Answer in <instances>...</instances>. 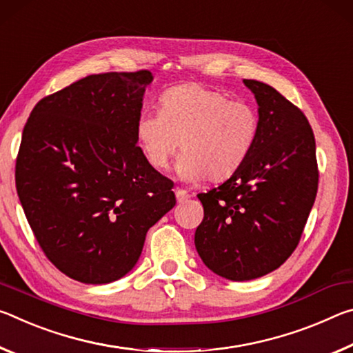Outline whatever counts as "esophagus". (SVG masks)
<instances>
[{"mask_svg": "<svg viewBox=\"0 0 353 353\" xmlns=\"http://www.w3.org/2000/svg\"><path fill=\"white\" fill-rule=\"evenodd\" d=\"M175 195H176V201L178 203H181V201H184V200H188L189 197H190V194L188 192V190H184V189H175Z\"/></svg>", "mask_w": 353, "mask_h": 353, "instance_id": "34e87169", "label": "esophagus"}]
</instances>
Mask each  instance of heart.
<instances>
[{
	"label": "heart",
	"mask_w": 353,
	"mask_h": 353,
	"mask_svg": "<svg viewBox=\"0 0 353 353\" xmlns=\"http://www.w3.org/2000/svg\"><path fill=\"white\" fill-rule=\"evenodd\" d=\"M259 134V115L250 103L230 100L221 90L181 84L159 98V111H143L136 139L147 163L164 172L181 147L183 180H227L250 156ZM182 143L180 144L179 142Z\"/></svg>",
	"instance_id": "b5f03b06"
}]
</instances>
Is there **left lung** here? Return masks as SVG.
I'll use <instances>...</instances> for the list:
<instances>
[{"label":"left lung","mask_w":353,"mask_h":353,"mask_svg":"<svg viewBox=\"0 0 353 353\" xmlns=\"http://www.w3.org/2000/svg\"><path fill=\"white\" fill-rule=\"evenodd\" d=\"M244 84L259 106L258 141L234 175L199 194L205 216L195 230L201 261L233 281L272 272L292 255L319 183L314 134L305 114L269 84Z\"/></svg>","instance_id":"left-lung-1"}]
</instances>
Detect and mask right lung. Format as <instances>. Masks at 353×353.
I'll list each match as a JSON object with an SVG mask.
<instances>
[{
	"label": "right lung",
	"instance_id": "right-lung-1",
	"mask_svg": "<svg viewBox=\"0 0 353 353\" xmlns=\"http://www.w3.org/2000/svg\"><path fill=\"white\" fill-rule=\"evenodd\" d=\"M148 70L90 74L34 106L15 186L45 256L70 279L103 285L134 268L150 227L175 206L173 181L137 147Z\"/></svg>",
	"mask_w": 353,
	"mask_h": 353
}]
</instances>
